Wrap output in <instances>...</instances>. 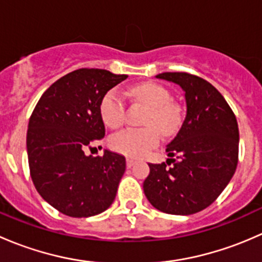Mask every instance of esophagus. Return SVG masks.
<instances>
[{
  "label": "esophagus",
  "mask_w": 262,
  "mask_h": 262,
  "mask_svg": "<svg viewBox=\"0 0 262 262\" xmlns=\"http://www.w3.org/2000/svg\"><path fill=\"white\" fill-rule=\"evenodd\" d=\"M134 162H136V161H134L133 158L128 157V158H126V167H128V168H130L132 166L134 165Z\"/></svg>",
  "instance_id": "obj_1"
}]
</instances>
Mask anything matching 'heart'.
<instances>
[{
    "mask_svg": "<svg viewBox=\"0 0 262 262\" xmlns=\"http://www.w3.org/2000/svg\"><path fill=\"white\" fill-rule=\"evenodd\" d=\"M130 95L149 109L143 129H124L110 137L109 146L115 152L129 157H142L160 142V131L171 134L181 121L180 110L171 102V95L163 86L144 82L132 87ZM100 116L109 128H119L124 121L125 102L116 89L109 90L100 101ZM159 128L157 129V128Z\"/></svg>",
    "mask_w": 262,
    "mask_h": 262,
    "instance_id": "b5f03b06",
    "label": "heart"
}]
</instances>
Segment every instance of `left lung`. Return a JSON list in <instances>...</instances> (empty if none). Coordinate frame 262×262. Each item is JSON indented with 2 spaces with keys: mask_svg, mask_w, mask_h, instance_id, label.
<instances>
[{
  "mask_svg": "<svg viewBox=\"0 0 262 262\" xmlns=\"http://www.w3.org/2000/svg\"><path fill=\"white\" fill-rule=\"evenodd\" d=\"M156 78L181 87L186 115L166 146L170 158L166 163L148 165L143 190L156 209L189 215L209 207L234 175L238 124L221 92L208 81L185 72H165Z\"/></svg>",
  "mask_w": 262,
  "mask_h": 262,
  "instance_id": "1",
  "label": "left lung"
}]
</instances>
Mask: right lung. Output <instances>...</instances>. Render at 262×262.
Returning a JSON list of instances; mask_svg holds the SVG:
<instances>
[{
  "instance_id": "1",
  "label": "right lung",
  "mask_w": 262,
  "mask_h": 262,
  "mask_svg": "<svg viewBox=\"0 0 262 262\" xmlns=\"http://www.w3.org/2000/svg\"><path fill=\"white\" fill-rule=\"evenodd\" d=\"M126 77L96 68L73 71L41 95L30 116L26 149L31 179L40 196L66 215H96L114 202L125 157L107 149L94 157L84 149L105 136L102 96Z\"/></svg>"
}]
</instances>
